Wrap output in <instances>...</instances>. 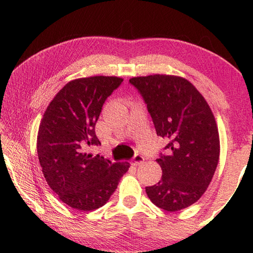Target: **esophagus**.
Masks as SVG:
<instances>
[{
  "label": "esophagus",
  "instance_id": "esophagus-1",
  "mask_svg": "<svg viewBox=\"0 0 253 253\" xmlns=\"http://www.w3.org/2000/svg\"><path fill=\"white\" fill-rule=\"evenodd\" d=\"M144 161H145V159H144V156L141 154H136L133 158L134 166H139V164H142Z\"/></svg>",
  "mask_w": 253,
  "mask_h": 253
}]
</instances>
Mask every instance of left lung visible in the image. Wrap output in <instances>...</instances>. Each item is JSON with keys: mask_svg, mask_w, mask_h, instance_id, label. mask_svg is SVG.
<instances>
[{"mask_svg": "<svg viewBox=\"0 0 253 253\" xmlns=\"http://www.w3.org/2000/svg\"><path fill=\"white\" fill-rule=\"evenodd\" d=\"M153 119L156 134L169 141V154L156 162L162 177L145 191L155 206L168 211L189 207L202 197L219 160V135L210 105L188 80L153 74L131 78Z\"/></svg>", "mask_w": 253, "mask_h": 253, "instance_id": "obj_1", "label": "left lung"}]
</instances>
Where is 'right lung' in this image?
Returning a JSON list of instances; mask_svg holds the SVG:
<instances>
[{"label": "right lung", "instance_id": "right-lung-1", "mask_svg": "<svg viewBox=\"0 0 253 253\" xmlns=\"http://www.w3.org/2000/svg\"><path fill=\"white\" fill-rule=\"evenodd\" d=\"M123 82L118 76L72 80L48 105L40 122L37 153L48 186L67 206L90 211L109 200L128 162L89 153L100 144L94 126L106 99Z\"/></svg>", "mask_w": 253, "mask_h": 253}]
</instances>
